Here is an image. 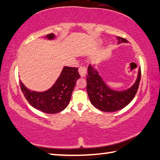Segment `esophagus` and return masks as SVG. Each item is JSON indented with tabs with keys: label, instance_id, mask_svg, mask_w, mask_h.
<instances>
[{
	"label": "esophagus",
	"instance_id": "1",
	"mask_svg": "<svg viewBox=\"0 0 160 160\" xmlns=\"http://www.w3.org/2000/svg\"><path fill=\"white\" fill-rule=\"evenodd\" d=\"M78 71H79V73L81 77H85V75L87 74V68L85 67L80 66L79 70H78Z\"/></svg>",
	"mask_w": 160,
	"mask_h": 160
}]
</instances>
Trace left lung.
<instances>
[{"label":"left lung","mask_w":160,"mask_h":160,"mask_svg":"<svg viewBox=\"0 0 160 160\" xmlns=\"http://www.w3.org/2000/svg\"><path fill=\"white\" fill-rule=\"evenodd\" d=\"M118 44L128 43L123 38L116 37ZM141 77L140 68L137 78L131 87L124 90H115L108 86L94 66L90 65L87 75V92L91 104L102 112H113L126 107L136 94Z\"/></svg>","instance_id":"left-lung-1"}]
</instances>
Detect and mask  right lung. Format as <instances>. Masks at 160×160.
<instances>
[{"mask_svg": "<svg viewBox=\"0 0 160 160\" xmlns=\"http://www.w3.org/2000/svg\"><path fill=\"white\" fill-rule=\"evenodd\" d=\"M55 37L53 33L45 36L48 40H53ZM78 70L77 68L64 66L55 83L44 92L30 90L20 80L22 92L29 104L37 110L51 114L61 112L69 104L75 83L80 77Z\"/></svg>", "mask_w": 160, "mask_h": 160, "instance_id": "1", "label": "right lung"}]
</instances>
